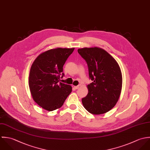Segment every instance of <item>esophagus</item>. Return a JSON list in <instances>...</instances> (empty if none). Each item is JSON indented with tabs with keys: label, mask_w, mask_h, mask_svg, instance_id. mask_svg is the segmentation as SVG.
I'll return each mask as SVG.
<instances>
[{
	"label": "esophagus",
	"mask_w": 150,
	"mask_h": 150,
	"mask_svg": "<svg viewBox=\"0 0 150 150\" xmlns=\"http://www.w3.org/2000/svg\"><path fill=\"white\" fill-rule=\"evenodd\" d=\"M80 86H81L80 85H78V86H74V88H75V89H79V88Z\"/></svg>",
	"instance_id": "1"
}]
</instances>
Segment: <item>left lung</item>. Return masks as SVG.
<instances>
[{
  "label": "left lung",
  "instance_id": "8db88e82",
  "mask_svg": "<svg viewBox=\"0 0 150 150\" xmlns=\"http://www.w3.org/2000/svg\"><path fill=\"white\" fill-rule=\"evenodd\" d=\"M78 53L86 61L89 78L88 94L82 98L85 108L91 114L99 115L111 110L120 98L122 76L120 66L109 53L98 47L82 48Z\"/></svg>",
  "mask_w": 150,
  "mask_h": 150
}]
</instances>
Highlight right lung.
Listing matches in <instances>:
<instances>
[{"label":"right lung","instance_id":"obj_1","mask_svg":"<svg viewBox=\"0 0 150 150\" xmlns=\"http://www.w3.org/2000/svg\"><path fill=\"white\" fill-rule=\"evenodd\" d=\"M74 48H57L38 56L30 68L29 86L34 101L49 111L60 108L72 91L71 86L60 82L63 65Z\"/></svg>","mask_w":150,"mask_h":150}]
</instances>
